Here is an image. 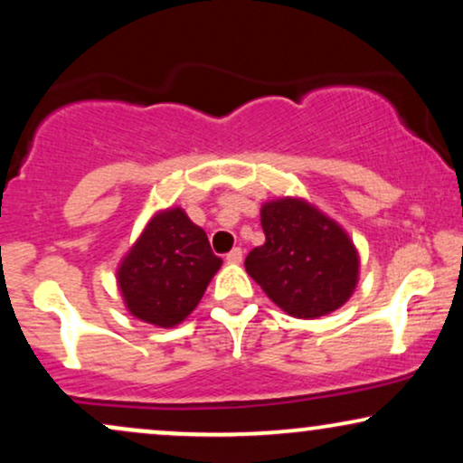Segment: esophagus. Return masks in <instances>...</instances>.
<instances>
[{
  "label": "esophagus",
  "mask_w": 463,
  "mask_h": 463,
  "mask_svg": "<svg viewBox=\"0 0 463 463\" xmlns=\"http://www.w3.org/2000/svg\"><path fill=\"white\" fill-rule=\"evenodd\" d=\"M241 259H243V250L241 248H232L231 252L226 254L228 263H241Z\"/></svg>",
  "instance_id": "34e87169"
}]
</instances>
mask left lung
Returning a JSON list of instances; mask_svg holds the SVG:
<instances>
[{
    "label": "left lung",
    "mask_w": 463,
    "mask_h": 463,
    "mask_svg": "<svg viewBox=\"0 0 463 463\" xmlns=\"http://www.w3.org/2000/svg\"><path fill=\"white\" fill-rule=\"evenodd\" d=\"M263 246L246 257V272L280 309L320 317L344 305L357 285L359 257L346 232L302 200L261 209Z\"/></svg>",
    "instance_id": "8db88e82"
}]
</instances>
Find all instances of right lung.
I'll list each match as a JSON object with an SVG mask.
<instances>
[{"label":"right lung","instance_id":"obj_1","mask_svg":"<svg viewBox=\"0 0 463 463\" xmlns=\"http://www.w3.org/2000/svg\"><path fill=\"white\" fill-rule=\"evenodd\" d=\"M222 259L183 209L158 213L121 263L126 307L143 322L169 328L195 309Z\"/></svg>","mask_w":463,"mask_h":463}]
</instances>
